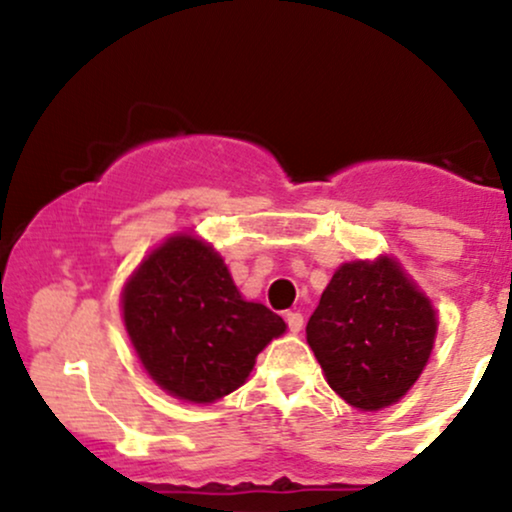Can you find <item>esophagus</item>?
<instances>
[{
    "mask_svg": "<svg viewBox=\"0 0 512 512\" xmlns=\"http://www.w3.org/2000/svg\"><path fill=\"white\" fill-rule=\"evenodd\" d=\"M286 322H289V330L293 334H298L303 330V315L298 313V310H293V313H286Z\"/></svg>",
    "mask_w": 512,
    "mask_h": 512,
    "instance_id": "obj_1",
    "label": "esophagus"
}]
</instances>
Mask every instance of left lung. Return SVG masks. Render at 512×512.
Here are the masks:
<instances>
[{
    "label": "left lung",
    "instance_id": "8db88e82",
    "mask_svg": "<svg viewBox=\"0 0 512 512\" xmlns=\"http://www.w3.org/2000/svg\"><path fill=\"white\" fill-rule=\"evenodd\" d=\"M438 317L419 286L392 257L337 269L305 337L344 402L378 411L409 392L426 368Z\"/></svg>",
    "mask_w": 512,
    "mask_h": 512
}]
</instances>
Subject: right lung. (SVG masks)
<instances>
[{
    "mask_svg": "<svg viewBox=\"0 0 512 512\" xmlns=\"http://www.w3.org/2000/svg\"><path fill=\"white\" fill-rule=\"evenodd\" d=\"M122 317L146 373L168 395L211 404L248 380L286 322L245 301L211 245L178 233L158 245L122 291Z\"/></svg>",
    "mask_w": 512,
    "mask_h": 512,
    "instance_id": "right-lung-1",
    "label": "right lung"
}]
</instances>
